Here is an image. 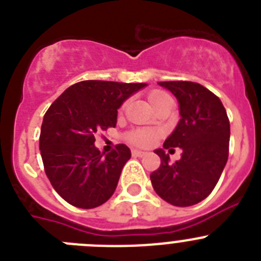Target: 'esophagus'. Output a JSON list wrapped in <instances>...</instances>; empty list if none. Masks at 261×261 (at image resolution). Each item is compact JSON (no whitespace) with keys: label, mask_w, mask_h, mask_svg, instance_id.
Returning a JSON list of instances; mask_svg holds the SVG:
<instances>
[{"label":"esophagus","mask_w":261,"mask_h":261,"mask_svg":"<svg viewBox=\"0 0 261 261\" xmlns=\"http://www.w3.org/2000/svg\"><path fill=\"white\" fill-rule=\"evenodd\" d=\"M147 153H145V151H141V150H132V155L133 156H145Z\"/></svg>","instance_id":"esophagus-1"}]
</instances>
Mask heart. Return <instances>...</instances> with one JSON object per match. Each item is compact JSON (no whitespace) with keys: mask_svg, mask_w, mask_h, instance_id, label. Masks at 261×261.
Masks as SVG:
<instances>
[{"mask_svg":"<svg viewBox=\"0 0 261 261\" xmlns=\"http://www.w3.org/2000/svg\"><path fill=\"white\" fill-rule=\"evenodd\" d=\"M168 98H170V95L163 93V91H153L149 95V102H150L151 106H154L161 102V100H165V99ZM156 138H158V133L150 130V129H137V130H133V132L126 135V140H128L129 144L140 147L151 146L156 141Z\"/></svg>","mask_w":261,"mask_h":261,"instance_id":"b5f03b06","label":"heart"}]
</instances>
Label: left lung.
I'll use <instances>...</instances> for the list:
<instances>
[{
	"label": "left lung",
	"instance_id": "left-lung-1",
	"mask_svg": "<svg viewBox=\"0 0 261 261\" xmlns=\"http://www.w3.org/2000/svg\"><path fill=\"white\" fill-rule=\"evenodd\" d=\"M179 102L181 119L163 144L165 149L181 147V158L170 163L163 149L158 170L150 180L156 195L175 206H191L214 190L229 158L230 121L222 102L202 85L190 81L158 82Z\"/></svg>",
	"mask_w": 261,
	"mask_h": 261
}]
</instances>
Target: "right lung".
I'll use <instances>...</instances> for the list:
<instances>
[{
	"instance_id": "obj_1",
	"label": "right lung",
	"mask_w": 261,
	"mask_h": 261,
	"mask_svg": "<svg viewBox=\"0 0 261 261\" xmlns=\"http://www.w3.org/2000/svg\"><path fill=\"white\" fill-rule=\"evenodd\" d=\"M146 84L82 81L71 85L45 112L39 147L44 171L62 199L93 209L116 190L130 150L119 144L111 153L95 147V136L115 128L117 108Z\"/></svg>"
}]
</instances>
